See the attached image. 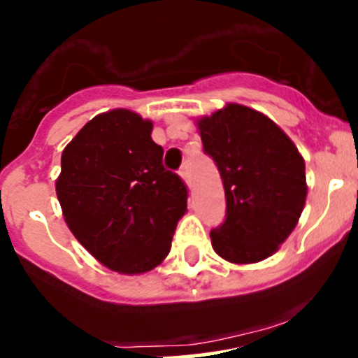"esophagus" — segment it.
<instances>
[{
	"mask_svg": "<svg viewBox=\"0 0 358 358\" xmlns=\"http://www.w3.org/2000/svg\"><path fill=\"white\" fill-rule=\"evenodd\" d=\"M180 176H182L183 180H185V182H189V178H190V171H189V166L187 164H183L182 168H180Z\"/></svg>",
	"mask_w": 358,
	"mask_h": 358,
	"instance_id": "34e87169",
	"label": "esophagus"
}]
</instances>
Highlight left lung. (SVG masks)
Here are the masks:
<instances>
[{"label":"left lung","instance_id":"8db88e82","mask_svg":"<svg viewBox=\"0 0 358 358\" xmlns=\"http://www.w3.org/2000/svg\"><path fill=\"white\" fill-rule=\"evenodd\" d=\"M204 154L225 192V218L210 231L213 250L234 264L273 255L297 225L306 201L304 159L262 113L227 105L197 122Z\"/></svg>","mask_w":358,"mask_h":358}]
</instances>
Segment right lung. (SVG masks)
Wrapping results in <instances>:
<instances>
[{
    "mask_svg": "<svg viewBox=\"0 0 358 358\" xmlns=\"http://www.w3.org/2000/svg\"><path fill=\"white\" fill-rule=\"evenodd\" d=\"M152 122L129 110L94 117L61 157L55 182L69 231L112 271L154 269L171 250L189 190L162 164Z\"/></svg>",
    "mask_w": 358,
    "mask_h": 358,
    "instance_id": "right-lung-1",
    "label": "right lung"
}]
</instances>
